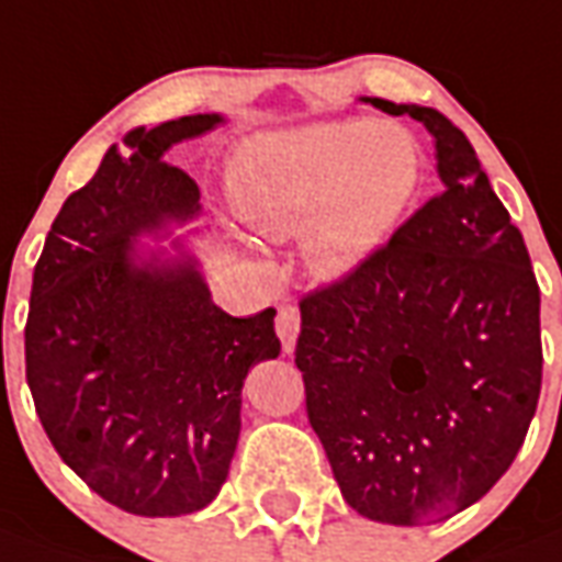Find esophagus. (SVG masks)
Returning <instances> with one entry per match:
<instances>
[{
    "instance_id": "34e87169",
    "label": "esophagus",
    "mask_w": 562,
    "mask_h": 562,
    "mask_svg": "<svg viewBox=\"0 0 562 562\" xmlns=\"http://www.w3.org/2000/svg\"><path fill=\"white\" fill-rule=\"evenodd\" d=\"M297 333H300V310L297 306H280L277 312V336L282 341V350L291 353L294 345H297Z\"/></svg>"
}]
</instances>
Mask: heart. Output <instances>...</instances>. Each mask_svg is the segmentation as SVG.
<instances>
[{"mask_svg": "<svg viewBox=\"0 0 562 562\" xmlns=\"http://www.w3.org/2000/svg\"><path fill=\"white\" fill-rule=\"evenodd\" d=\"M422 177L418 140L401 123H315L247 140L229 194L252 233L271 241L303 233L312 268L345 277L389 244Z\"/></svg>", "mask_w": 562, "mask_h": 562, "instance_id": "1", "label": "heart"}]
</instances>
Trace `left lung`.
Instances as JSON below:
<instances>
[{
    "instance_id": "left-lung-1",
    "label": "left lung",
    "mask_w": 562,
    "mask_h": 562,
    "mask_svg": "<svg viewBox=\"0 0 562 562\" xmlns=\"http://www.w3.org/2000/svg\"><path fill=\"white\" fill-rule=\"evenodd\" d=\"M436 140L442 194L300 300L306 415L359 516L434 525L516 460L542 389L539 285L477 153L436 109L376 100Z\"/></svg>"
}]
</instances>
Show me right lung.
<instances>
[{
    "mask_svg": "<svg viewBox=\"0 0 562 562\" xmlns=\"http://www.w3.org/2000/svg\"><path fill=\"white\" fill-rule=\"evenodd\" d=\"M221 114L132 128L67 196L34 265L25 380L49 442L100 498L135 516H186L224 486L241 434L244 376L280 357L277 310L233 318L196 259H140L138 235L200 212L173 144Z\"/></svg>",
    "mask_w": 562,
    "mask_h": 562,
    "instance_id": "1",
    "label": "right lung"
}]
</instances>
